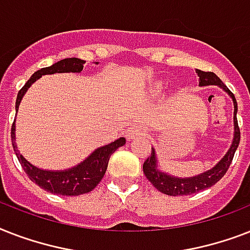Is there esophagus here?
<instances>
[{
    "label": "esophagus",
    "instance_id": "1",
    "mask_svg": "<svg viewBox=\"0 0 250 250\" xmlns=\"http://www.w3.org/2000/svg\"><path fill=\"white\" fill-rule=\"evenodd\" d=\"M145 135V128L141 125H135L131 127V129L127 133V137L128 139H135V137L144 136Z\"/></svg>",
    "mask_w": 250,
    "mask_h": 250
}]
</instances>
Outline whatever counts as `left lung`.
Returning <instances> with one entry per match:
<instances>
[{
    "label": "left lung",
    "mask_w": 250,
    "mask_h": 250,
    "mask_svg": "<svg viewBox=\"0 0 250 250\" xmlns=\"http://www.w3.org/2000/svg\"><path fill=\"white\" fill-rule=\"evenodd\" d=\"M198 78H200V85H218L222 89L226 90V93L232 98L233 101V140L229 146V152L226 153L225 157L218 162L213 168L205 171L196 176L190 178H176L172 175H168L166 172H162L158 170V162H157L156 149L152 148V154L146 158V161L143 165V170L149 182L156 187L157 189L168 196H187V194L196 193L200 190H204L209 187L214 186L215 183L219 182L223 175L227 172L229 165L232 162V158L235 156L239 143H240V128L237 125V102L233 93L223 84L219 78L214 72H206L201 70H196Z\"/></svg>",
    "instance_id": "left-lung-1"
}]
</instances>
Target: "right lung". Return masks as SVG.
Segmentation results:
<instances>
[{"label": "right lung", "instance_id": "1", "mask_svg": "<svg viewBox=\"0 0 250 250\" xmlns=\"http://www.w3.org/2000/svg\"><path fill=\"white\" fill-rule=\"evenodd\" d=\"M85 61L79 58H66V60L58 61L57 63L49 66V67L41 68L31 76V79L24 84V86L18 92L17 102H15V111H18L21 101L24 93L29 86L32 85L37 79H40L42 75H52V74H62V72H80L83 71V64ZM98 64V62H96ZM11 143H13L14 152L17 154L18 161L21 162L23 170L33 183L42 189L52 192V193L61 194V196H80V194L88 193L94 189L97 184L101 182L107 168L110 156L113 154L118 148H121L125 144V137H121L118 140L110 143V144L96 149L88 158L80 162L79 165L67 168V170L52 171L42 170L39 167L33 166L21 156L18 150L17 143H15V122L11 127Z\"/></svg>", "mask_w": 250, "mask_h": 250}]
</instances>
